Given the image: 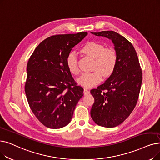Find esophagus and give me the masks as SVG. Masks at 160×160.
<instances>
[{
    "label": "esophagus",
    "instance_id": "1",
    "mask_svg": "<svg viewBox=\"0 0 160 160\" xmlns=\"http://www.w3.org/2000/svg\"><path fill=\"white\" fill-rule=\"evenodd\" d=\"M89 93V91L88 88H84V95H88Z\"/></svg>",
    "mask_w": 160,
    "mask_h": 160
}]
</instances>
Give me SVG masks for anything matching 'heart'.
<instances>
[{"label":"heart","mask_w":160,"mask_h":160,"mask_svg":"<svg viewBox=\"0 0 160 160\" xmlns=\"http://www.w3.org/2000/svg\"><path fill=\"white\" fill-rule=\"evenodd\" d=\"M82 52L93 59L92 70L89 73L82 74L77 79L79 84L85 87H92L101 80L102 75L105 77L110 76L116 68L118 56L116 52L112 48H105L104 45L96 42H88L82 46ZM68 71L72 74H78L80 69L78 58L74 52L68 53L66 59Z\"/></svg>","instance_id":"1"}]
</instances>
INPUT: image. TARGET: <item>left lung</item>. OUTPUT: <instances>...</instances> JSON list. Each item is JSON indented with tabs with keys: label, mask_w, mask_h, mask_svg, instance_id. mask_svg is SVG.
Returning a JSON list of instances; mask_svg holds the SVG:
<instances>
[{
	"label": "left lung",
	"mask_w": 160,
	"mask_h": 160,
	"mask_svg": "<svg viewBox=\"0 0 160 160\" xmlns=\"http://www.w3.org/2000/svg\"><path fill=\"white\" fill-rule=\"evenodd\" d=\"M112 41L118 61L110 77L90 92L94 97L91 117L102 127L114 128L131 114L139 96L142 74L137 52L130 42L113 31L91 32Z\"/></svg>",
	"instance_id": "1"
}]
</instances>
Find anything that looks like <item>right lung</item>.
I'll list each match as a JSON object with an SVG mask.
<instances>
[{"label": "right lung", "mask_w": 160, "mask_h": 160, "mask_svg": "<svg viewBox=\"0 0 160 160\" xmlns=\"http://www.w3.org/2000/svg\"><path fill=\"white\" fill-rule=\"evenodd\" d=\"M87 32L57 34L35 48L27 65L25 92L29 105L44 126L59 129L68 125L80 99L82 87L76 84L66 59Z\"/></svg>", "instance_id": "right-lung-1"}]
</instances>
